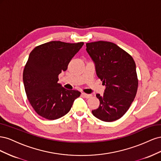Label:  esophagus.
Segmentation results:
<instances>
[{
	"label": "esophagus",
	"instance_id": "34e87169",
	"mask_svg": "<svg viewBox=\"0 0 161 161\" xmlns=\"http://www.w3.org/2000/svg\"><path fill=\"white\" fill-rule=\"evenodd\" d=\"M82 95L85 98H86V99H88V98H90V97H91V95H89V94H86V93H84V92H82Z\"/></svg>",
	"mask_w": 161,
	"mask_h": 161
}]
</instances>
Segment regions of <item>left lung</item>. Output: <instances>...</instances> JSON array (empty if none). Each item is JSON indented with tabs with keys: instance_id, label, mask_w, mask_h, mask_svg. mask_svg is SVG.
<instances>
[{
	"instance_id": "left-lung-1",
	"label": "left lung",
	"mask_w": 161,
	"mask_h": 161,
	"mask_svg": "<svg viewBox=\"0 0 161 161\" xmlns=\"http://www.w3.org/2000/svg\"><path fill=\"white\" fill-rule=\"evenodd\" d=\"M86 46L95 63L96 74L105 85L103 95H96L100 105L92 113L101 121H115L128 110L137 92L135 62L128 53L112 42H91Z\"/></svg>"
}]
</instances>
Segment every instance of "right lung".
<instances>
[{
    "label": "right lung",
    "instance_id": "right-lung-1",
    "mask_svg": "<svg viewBox=\"0 0 161 161\" xmlns=\"http://www.w3.org/2000/svg\"><path fill=\"white\" fill-rule=\"evenodd\" d=\"M83 44L52 41L31 52L23 70V84L28 101L42 118L53 120L65 115L80 96L79 91L67 90L58 81Z\"/></svg>",
    "mask_w": 161,
    "mask_h": 161
}]
</instances>
